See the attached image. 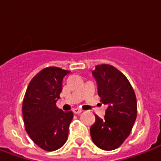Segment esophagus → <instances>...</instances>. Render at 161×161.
<instances>
[{
  "label": "esophagus",
  "instance_id": "34e87169",
  "mask_svg": "<svg viewBox=\"0 0 161 161\" xmlns=\"http://www.w3.org/2000/svg\"><path fill=\"white\" fill-rule=\"evenodd\" d=\"M73 113L76 114H80V113H82V109H80V108H74V109H73Z\"/></svg>",
  "mask_w": 161,
  "mask_h": 161
}]
</instances>
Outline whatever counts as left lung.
Masks as SVG:
<instances>
[{"label":"left lung","mask_w":161,"mask_h":161,"mask_svg":"<svg viewBox=\"0 0 161 161\" xmlns=\"http://www.w3.org/2000/svg\"><path fill=\"white\" fill-rule=\"evenodd\" d=\"M92 76L100 101L108 108L102 119L95 115V122L90 129L91 136L99 148L112 151L130 134L137 112L135 92L126 76L112 65H97Z\"/></svg>","instance_id":"left-lung-1"}]
</instances>
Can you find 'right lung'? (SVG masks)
<instances>
[{"mask_svg": "<svg viewBox=\"0 0 161 161\" xmlns=\"http://www.w3.org/2000/svg\"><path fill=\"white\" fill-rule=\"evenodd\" d=\"M70 71L47 67L31 80L23 101V117L26 132L41 149L55 151L66 143L71 111L56 107L62 90L63 77Z\"/></svg>", "mask_w": 161, "mask_h": 161, "instance_id": "right-lung-1", "label": "right lung"}]
</instances>
